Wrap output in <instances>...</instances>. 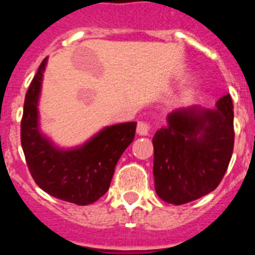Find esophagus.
Masks as SVG:
<instances>
[{
  "label": "esophagus",
  "mask_w": 255,
  "mask_h": 255,
  "mask_svg": "<svg viewBox=\"0 0 255 255\" xmlns=\"http://www.w3.org/2000/svg\"><path fill=\"white\" fill-rule=\"evenodd\" d=\"M137 134L138 136H149L150 134V126L143 122H138L137 125Z\"/></svg>",
  "instance_id": "34e87169"
}]
</instances>
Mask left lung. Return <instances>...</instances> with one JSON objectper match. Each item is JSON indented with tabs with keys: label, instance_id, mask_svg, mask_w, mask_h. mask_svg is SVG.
I'll return each instance as SVG.
<instances>
[{
	"label": "left lung",
	"instance_id": "left-lung-1",
	"mask_svg": "<svg viewBox=\"0 0 255 255\" xmlns=\"http://www.w3.org/2000/svg\"><path fill=\"white\" fill-rule=\"evenodd\" d=\"M234 106L230 95L207 109L199 105L167 115L154 145L155 191L174 205L213 191L225 176L234 150Z\"/></svg>",
	"mask_w": 255,
	"mask_h": 255
}]
</instances>
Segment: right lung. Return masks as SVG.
I'll list each match as a JSON object with an SVG mask.
<instances>
[{"mask_svg":"<svg viewBox=\"0 0 255 255\" xmlns=\"http://www.w3.org/2000/svg\"><path fill=\"white\" fill-rule=\"evenodd\" d=\"M47 57L33 78L21 119V146L35 183L47 194L88 205L106 194L115 165L136 133V122L106 126L81 145L61 147L41 129L39 97Z\"/></svg>","mask_w":255,"mask_h":255,"instance_id":"1","label":"right lung"}]
</instances>
